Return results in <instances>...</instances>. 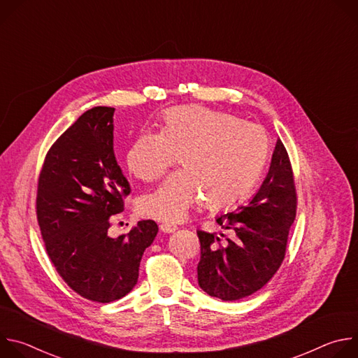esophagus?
<instances>
[{"instance_id": "1", "label": "esophagus", "mask_w": 358, "mask_h": 358, "mask_svg": "<svg viewBox=\"0 0 358 358\" xmlns=\"http://www.w3.org/2000/svg\"><path fill=\"white\" fill-rule=\"evenodd\" d=\"M160 229H162L164 234H171V232H176V231H177V227L173 225V224H162V225H160Z\"/></svg>"}]
</instances>
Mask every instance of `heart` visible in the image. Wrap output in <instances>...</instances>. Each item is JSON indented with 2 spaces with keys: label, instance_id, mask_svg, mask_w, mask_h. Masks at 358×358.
Listing matches in <instances>:
<instances>
[{
  "label": "heart",
  "instance_id": "b5f03b06",
  "mask_svg": "<svg viewBox=\"0 0 358 358\" xmlns=\"http://www.w3.org/2000/svg\"><path fill=\"white\" fill-rule=\"evenodd\" d=\"M269 156V137L255 123L203 106L167 110L160 131L141 133L126 152L127 170L138 180H159L180 157L182 170L141 196L145 217L182 221L206 199L210 208L236 203L253 187Z\"/></svg>",
  "mask_w": 358,
  "mask_h": 358
}]
</instances>
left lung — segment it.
I'll return each instance as SVG.
<instances>
[{
	"label": "left lung",
	"instance_id": "1",
	"mask_svg": "<svg viewBox=\"0 0 358 358\" xmlns=\"http://www.w3.org/2000/svg\"><path fill=\"white\" fill-rule=\"evenodd\" d=\"M297 198L287 151L276 141L269 173L261 188L235 213L217 218L225 234L196 231L201 259L198 285L225 301L262 289L280 268Z\"/></svg>",
	"mask_w": 358,
	"mask_h": 358
}]
</instances>
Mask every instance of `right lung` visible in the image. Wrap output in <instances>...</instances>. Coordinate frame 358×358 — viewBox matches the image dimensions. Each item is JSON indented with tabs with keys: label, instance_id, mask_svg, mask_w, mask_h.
<instances>
[{
	"label": "right lung",
	"instance_id": "right-lung-1",
	"mask_svg": "<svg viewBox=\"0 0 358 358\" xmlns=\"http://www.w3.org/2000/svg\"><path fill=\"white\" fill-rule=\"evenodd\" d=\"M113 108L85 112L49 148L36 192V217L57 272L82 297L110 303L137 283L155 241V221L110 238L109 218L123 211L130 185L113 150Z\"/></svg>",
	"mask_w": 358,
	"mask_h": 358
}]
</instances>
